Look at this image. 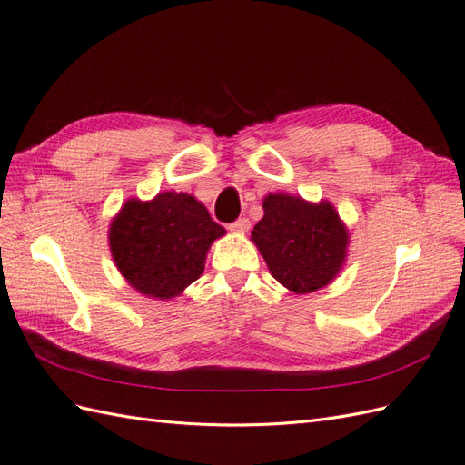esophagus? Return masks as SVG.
Masks as SVG:
<instances>
[{
  "label": "esophagus",
  "mask_w": 465,
  "mask_h": 465,
  "mask_svg": "<svg viewBox=\"0 0 465 465\" xmlns=\"http://www.w3.org/2000/svg\"><path fill=\"white\" fill-rule=\"evenodd\" d=\"M232 232H246L250 229V221L246 217H241L238 221H234L231 227H229Z\"/></svg>",
  "instance_id": "34e87169"
}]
</instances>
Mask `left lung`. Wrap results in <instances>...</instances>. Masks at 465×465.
Masks as SVG:
<instances>
[{"mask_svg": "<svg viewBox=\"0 0 465 465\" xmlns=\"http://www.w3.org/2000/svg\"><path fill=\"white\" fill-rule=\"evenodd\" d=\"M252 242L281 285L306 294L330 285L341 272L349 232L326 200L311 203L301 195L270 193Z\"/></svg>", "mask_w": 465, "mask_h": 465, "instance_id": "obj_1", "label": "left lung"}]
</instances>
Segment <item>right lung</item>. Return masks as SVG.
Instances as JSON below:
<instances>
[{
	"label": "right lung",
	"instance_id": "obj_1",
	"mask_svg": "<svg viewBox=\"0 0 465 465\" xmlns=\"http://www.w3.org/2000/svg\"><path fill=\"white\" fill-rule=\"evenodd\" d=\"M224 229L190 193L128 200L112 219L110 252L128 283L151 299H174L203 273L207 250Z\"/></svg>",
	"mask_w": 465,
	"mask_h": 465
}]
</instances>
